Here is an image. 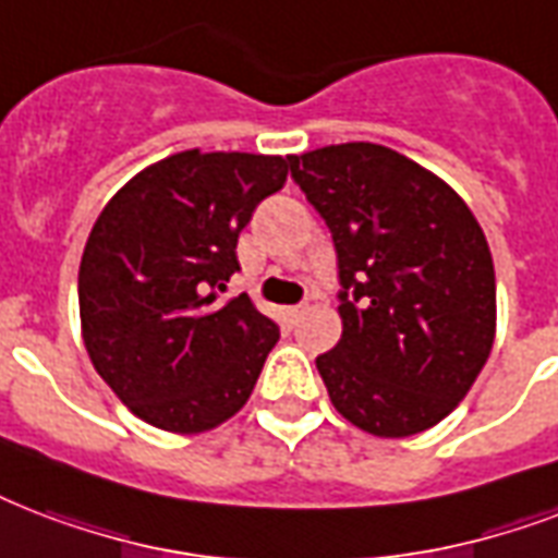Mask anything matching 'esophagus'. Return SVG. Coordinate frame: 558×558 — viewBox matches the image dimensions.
<instances>
[{
	"instance_id": "esophagus-1",
	"label": "esophagus",
	"mask_w": 558,
	"mask_h": 558,
	"mask_svg": "<svg viewBox=\"0 0 558 558\" xmlns=\"http://www.w3.org/2000/svg\"><path fill=\"white\" fill-rule=\"evenodd\" d=\"M301 313H304V304H295V307H287V313H283V316H287L289 325H295Z\"/></svg>"
}]
</instances>
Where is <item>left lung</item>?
<instances>
[{
  "mask_svg": "<svg viewBox=\"0 0 558 558\" xmlns=\"http://www.w3.org/2000/svg\"><path fill=\"white\" fill-rule=\"evenodd\" d=\"M330 228L342 339L316 368L360 430L403 439L453 412L495 342L483 228L441 178L377 143L289 155Z\"/></svg>",
  "mask_w": 558,
  "mask_h": 558,
  "instance_id": "8db88e82",
  "label": "left lung"
}]
</instances>
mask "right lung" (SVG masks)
I'll list each match as a JSON object with an SVG mask.
<instances>
[{
  "instance_id": "right-lung-1",
  "label": "right lung",
  "mask_w": 558,
  "mask_h": 558,
  "mask_svg": "<svg viewBox=\"0 0 558 558\" xmlns=\"http://www.w3.org/2000/svg\"><path fill=\"white\" fill-rule=\"evenodd\" d=\"M289 157L181 151L148 166L96 219L78 269L81 336L137 418L204 433L242 410L278 325L251 298L219 301L236 240L287 184Z\"/></svg>"
}]
</instances>
